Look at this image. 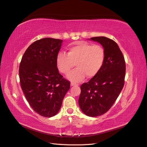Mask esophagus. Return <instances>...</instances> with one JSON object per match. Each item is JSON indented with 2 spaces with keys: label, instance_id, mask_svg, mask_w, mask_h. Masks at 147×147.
<instances>
[{
  "label": "esophagus",
  "instance_id": "obj_1",
  "mask_svg": "<svg viewBox=\"0 0 147 147\" xmlns=\"http://www.w3.org/2000/svg\"><path fill=\"white\" fill-rule=\"evenodd\" d=\"M76 84L73 83V82H71V86H76Z\"/></svg>",
  "mask_w": 147,
  "mask_h": 147
}]
</instances>
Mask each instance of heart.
<instances>
[{
    "mask_svg": "<svg viewBox=\"0 0 147 147\" xmlns=\"http://www.w3.org/2000/svg\"><path fill=\"white\" fill-rule=\"evenodd\" d=\"M106 58V52L102 47L81 41L68 48L67 55L59 53L56 64L59 72L67 74L76 65L77 68L67 75L73 82L83 80L85 76L91 78L102 69Z\"/></svg>",
    "mask_w": 147,
    "mask_h": 147,
    "instance_id": "b5f03b06",
    "label": "heart"
}]
</instances>
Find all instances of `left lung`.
<instances>
[{
  "instance_id": "1",
  "label": "left lung",
  "mask_w": 147,
  "mask_h": 147,
  "mask_svg": "<svg viewBox=\"0 0 147 147\" xmlns=\"http://www.w3.org/2000/svg\"><path fill=\"white\" fill-rule=\"evenodd\" d=\"M91 40L102 45L106 58L97 74L81 86L78 102L86 115L97 117L106 113L117 99L124 86L126 66L122 53L114 40L104 36Z\"/></svg>"
}]
</instances>
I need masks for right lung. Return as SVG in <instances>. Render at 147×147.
<instances>
[{
  "mask_svg": "<svg viewBox=\"0 0 147 147\" xmlns=\"http://www.w3.org/2000/svg\"><path fill=\"white\" fill-rule=\"evenodd\" d=\"M62 40L45 38L31 44L19 66L20 86L32 108L43 117L55 115L70 82L63 78L56 64Z\"/></svg>",
  "mask_w": 147,
  "mask_h": 147,
  "instance_id": "right-lung-1",
  "label": "right lung"
}]
</instances>
